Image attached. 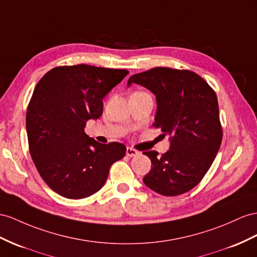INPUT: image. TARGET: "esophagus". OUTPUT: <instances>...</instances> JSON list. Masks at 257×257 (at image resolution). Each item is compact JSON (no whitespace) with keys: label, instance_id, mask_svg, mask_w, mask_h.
Instances as JSON below:
<instances>
[{"label":"esophagus","instance_id":"1","mask_svg":"<svg viewBox=\"0 0 257 257\" xmlns=\"http://www.w3.org/2000/svg\"><path fill=\"white\" fill-rule=\"evenodd\" d=\"M127 155H128L129 157L137 156V155H139V151H137V150L134 149V148H127Z\"/></svg>","mask_w":257,"mask_h":257}]
</instances>
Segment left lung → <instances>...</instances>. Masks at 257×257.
<instances>
[{
  "mask_svg": "<svg viewBox=\"0 0 257 257\" xmlns=\"http://www.w3.org/2000/svg\"><path fill=\"white\" fill-rule=\"evenodd\" d=\"M156 95L153 126L170 137V149L143 152L152 168L143 182L156 193L175 196L193 189L208 172L220 148L222 128L217 95L204 79L188 69L154 67L128 80Z\"/></svg>",
  "mask_w": 257,
  "mask_h": 257,
  "instance_id": "8db88e82",
  "label": "left lung"
}]
</instances>
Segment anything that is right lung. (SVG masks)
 I'll return each instance as SVG.
<instances>
[{
	"instance_id": "right-lung-1",
	"label": "right lung",
	"mask_w": 257,
	"mask_h": 257,
	"mask_svg": "<svg viewBox=\"0 0 257 257\" xmlns=\"http://www.w3.org/2000/svg\"><path fill=\"white\" fill-rule=\"evenodd\" d=\"M129 74L85 64L58 66L36 85L26 115L29 152L45 183L80 200L97 192L110 166L126 155L121 143H98L84 133L103 114V98Z\"/></svg>"
}]
</instances>
